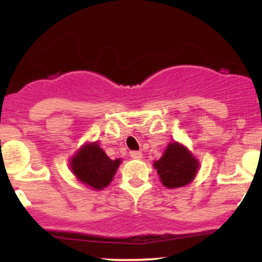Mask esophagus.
<instances>
[{
    "label": "esophagus",
    "instance_id": "obj_1",
    "mask_svg": "<svg viewBox=\"0 0 262 262\" xmlns=\"http://www.w3.org/2000/svg\"><path fill=\"white\" fill-rule=\"evenodd\" d=\"M129 154H130V156L133 159H141V151H139V150H133V151H130L129 152Z\"/></svg>",
    "mask_w": 262,
    "mask_h": 262
}]
</instances>
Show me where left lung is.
Masks as SVG:
<instances>
[{
  "instance_id": "1",
  "label": "left lung",
  "mask_w": 262,
  "mask_h": 262,
  "mask_svg": "<svg viewBox=\"0 0 262 262\" xmlns=\"http://www.w3.org/2000/svg\"><path fill=\"white\" fill-rule=\"evenodd\" d=\"M154 166L165 187L177 188L193 180L198 170V161L185 146L171 143L160 160L154 162Z\"/></svg>"
}]
</instances>
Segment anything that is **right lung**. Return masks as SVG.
Returning <instances> with one entry per match:
<instances>
[{
	"instance_id": "1",
	"label": "right lung",
	"mask_w": 262,
	"mask_h": 262,
	"mask_svg": "<svg viewBox=\"0 0 262 262\" xmlns=\"http://www.w3.org/2000/svg\"><path fill=\"white\" fill-rule=\"evenodd\" d=\"M119 159L111 160L97 143L87 144L71 160V170L81 182L95 189H102L112 181Z\"/></svg>"
}]
</instances>
